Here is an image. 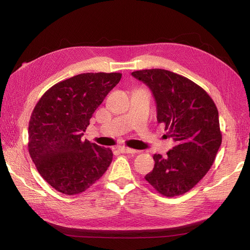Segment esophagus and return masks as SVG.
I'll use <instances>...</instances> for the list:
<instances>
[{
  "instance_id": "34e87169",
  "label": "esophagus",
  "mask_w": 250,
  "mask_h": 250,
  "mask_svg": "<svg viewBox=\"0 0 250 250\" xmlns=\"http://www.w3.org/2000/svg\"><path fill=\"white\" fill-rule=\"evenodd\" d=\"M119 151L121 153H131V154H134L137 153L138 151L134 150V149H131V148H128V147H119Z\"/></svg>"
}]
</instances>
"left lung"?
Instances as JSON below:
<instances>
[{
  "label": "left lung",
  "mask_w": 250,
  "mask_h": 250,
  "mask_svg": "<svg viewBox=\"0 0 250 250\" xmlns=\"http://www.w3.org/2000/svg\"><path fill=\"white\" fill-rule=\"evenodd\" d=\"M152 92L157 122L165 125L175 145L167 157L154 154V168L145 179L166 197L193 188L208 172L222 134L216 104L201 86L181 75L163 69L132 72Z\"/></svg>",
  "instance_id": "8db88e82"
}]
</instances>
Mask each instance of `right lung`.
Segmentation results:
<instances>
[{"label":"right lung","instance_id":"right-lung-1","mask_svg":"<svg viewBox=\"0 0 250 250\" xmlns=\"http://www.w3.org/2000/svg\"><path fill=\"white\" fill-rule=\"evenodd\" d=\"M121 77V73L79 74L56 83L36 103L28 150L37 171L56 191L69 196L84 192L109 167L112 151L81 137Z\"/></svg>","mask_w":250,"mask_h":250}]
</instances>
